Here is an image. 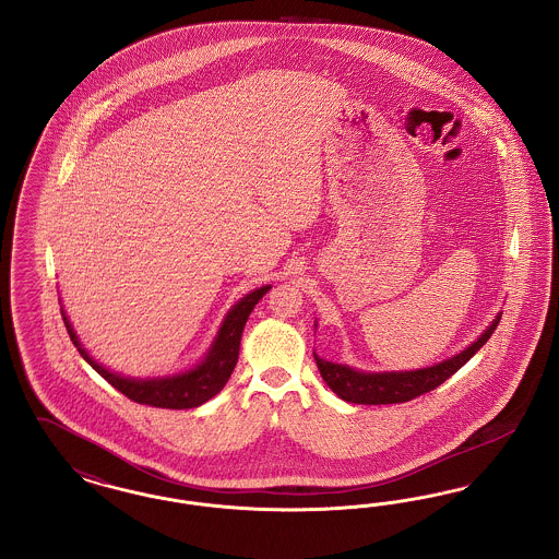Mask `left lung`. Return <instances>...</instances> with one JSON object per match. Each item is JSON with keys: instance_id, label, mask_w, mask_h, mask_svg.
<instances>
[{"instance_id": "obj_1", "label": "left lung", "mask_w": 559, "mask_h": 559, "mask_svg": "<svg viewBox=\"0 0 559 559\" xmlns=\"http://www.w3.org/2000/svg\"><path fill=\"white\" fill-rule=\"evenodd\" d=\"M501 319V312L493 319V323L480 333L468 348L455 354L452 358L416 371L400 372H365L350 369L346 365H335L330 360L319 358L314 352V360L323 381L331 388V392L337 393L342 400L352 404H402L414 400L423 393L431 392L439 388L445 379H450L457 369H462L476 352L480 350L491 333L497 330Z\"/></svg>"}]
</instances>
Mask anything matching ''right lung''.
<instances>
[{
  "instance_id": "add662e5",
  "label": "right lung",
  "mask_w": 559,
  "mask_h": 559,
  "mask_svg": "<svg viewBox=\"0 0 559 559\" xmlns=\"http://www.w3.org/2000/svg\"><path fill=\"white\" fill-rule=\"evenodd\" d=\"M271 286L254 289L247 294L242 300H238L222 323L217 331L215 342L211 344L207 356L197 365L194 369L174 377H155V379H130L116 372L107 371L88 352L84 350L79 335L72 330L66 312L62 310L63 325L72 344L79 348L84 360L104 377L107 383H111L118 392L124 393L132 402L155 406V408H169V411H185V408H197L205 404L213 395L224 390L228 383L229 374L238 362L240 352V337L242 330L249 321V314L254 305L270 292Z\"/></svg>"
}]
</instances>
